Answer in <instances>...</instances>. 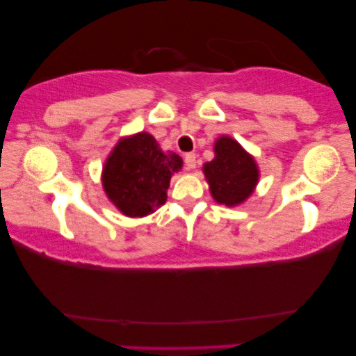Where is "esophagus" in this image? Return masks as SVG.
<instances>
[{
    "instance_id": "34e87169",
    "label": "esophagus",
    "mask_w": 356,
    "mask_h": 356,
    "mask_svg": "<svg viewBox=\"0 0 356 356\" xmlns=\"http://www.w3.org/2000/svg\"><path fill=\"white\" fill-rule=\"evenodd\" d=\"M184 165H186L188 170L196 168V154L189 152V154L184 155Z\"/></svg>"
}]
</instances>
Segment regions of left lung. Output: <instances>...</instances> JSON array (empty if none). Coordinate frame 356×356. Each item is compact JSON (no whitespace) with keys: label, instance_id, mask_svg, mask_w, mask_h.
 <instances>
[{"label":"left lung","instance_id":"1","mask_svg":"<svg viewBox=\"0 0 356 356\" xmlns=\"http://www.w3.org/2000/svg\"><path fill=\"white\" fill-rule=\"evenodd\" d=\"M213 152V160L202 167L212 197L228 207L245 202L259 179L256 160L228 136L216 140Z\"/></svg>","mask_w":356,"mask_h":356}]
</instances>
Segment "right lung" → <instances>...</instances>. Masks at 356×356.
<instances>
[{
  "instance_id": "right-lung-1",
  "label": "right lung",
  "mask_w": 356,
  "mask_h": 356,
  "mask_svg": "<svg viewBox=\"0 0 356 356\" xmlns=\"http://www.w3.org/2000/svg\"><path fill=\"white\" fill-rule=\"evenodd\" d=\"M183 160L163 152L149 133L120 139L106 159L102 183L106 196L128 217H145L167 201L170 178Z\"/></svg>"
}]
</instances>
